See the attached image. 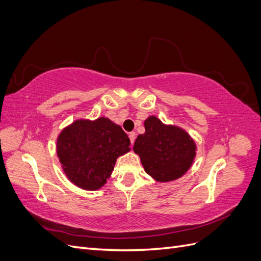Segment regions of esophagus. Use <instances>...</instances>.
<instances>
[{"mask_svg": "<svg viewBox=\"0 0 261 261\" xmlns=\"http://www.w3.org/2000/svg\"><path fill=\"white\" fill-rule=\"evenodd\" d=\"M129 139H130V144L133 145L134 143H135V138H136V134H135V132H132V133H129Z\"/></svg>", "mask_w": 261, "mask_h": 261, "instance_id": "34e87169", "label": "esophagus"}]
</instances>
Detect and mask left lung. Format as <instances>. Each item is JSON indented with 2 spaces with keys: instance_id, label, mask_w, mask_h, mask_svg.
I'll return each mask as SVG.
<instances>
[{
  "instance_id": "8db88e82",
  "label": "left lung",
  "mask_w": 261,
  "mask_h": 261,
  "mask_svg": "<svg viewBox=\"0 0 261 261\" xmlns=\"http://www.w3.org/2000/svg\"><path fill=\"white\" fill-rule=\"evenodd\" d=\"M146 132L135 140L134 152L156 181H171L183 176L196 156V144L183 128L165 125L155 116L145 121Z\"/></svg>"
}]
</instances>
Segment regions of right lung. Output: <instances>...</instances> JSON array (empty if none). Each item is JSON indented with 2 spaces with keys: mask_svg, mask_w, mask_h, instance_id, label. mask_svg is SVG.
<instances>
[{
  "mask_svg": "<svg viewBox=\"0 0 261 261\" xmlns=\"http://www.w3.org/2000/svg\"><path fill=\"white\" fill-rule=\"evenodd\" d=\"M130 140L108 117L76 120L63 129L57 153L67 178L85 191H97L111 176L116 159L128 152Z\"/></svg>",
  "mask_w": 261,
  "mask_h": 261,
  "instance_id": "1",
  "label": "right lung"
}]
</instances>
